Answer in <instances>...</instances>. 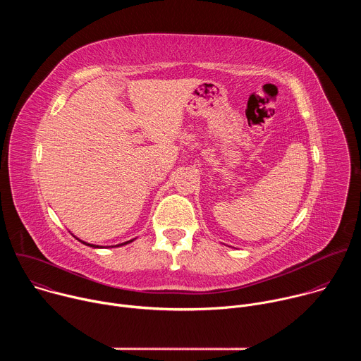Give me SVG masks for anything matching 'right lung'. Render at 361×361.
<instances>
[{"label":"right lung","mask_w":361,"mask_h":361,"mask_svg":"<svg viewBox=\"0 0 361 361\" xmlns=\"http://www.w3.org/2000/svg\"><path fill=\"white\" fill-rule=\"evenodd\" d=\"M127 243H128V241H127ZM127 243H124V244H127ZM84 244H87V243H84ZM87 245H90V247H94V248H97V247H98V245H94V244H87ZM121 245H123V244H121Z\"/></svg>","instance_id":"obj_1"}]
</instances>
